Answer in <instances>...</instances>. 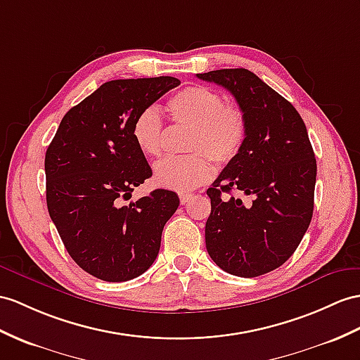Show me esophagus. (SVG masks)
Masks as SVG:
<instances>
[{
	"label": "esophagus",
	"mask_w": 360,
	"mask_h": 360,
	"mask_svg": "<svg viewBox=\"0 0 360 360\" xmlns=\"http://www.w3.org/2000/svg\"><path fill=\"white\" fill-rule=\"evenodd\" d=\"M179 197H180V203H181V205H188L189 201L192 200V195H191V194H180Z\"/></svg>",
	"instance_id": "34e87169"
}]
</instances>
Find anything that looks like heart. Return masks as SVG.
I'll list each match as a JSON object with an SVG mask.
<instances>
[{"instance_id": "obj_1", "label": "heart", "mask_w": 360, "mask_h": 360, "mask_svg": "<svg viewBox=\"0 0 360 360\" xmlns=\"http://www.w3.org/2000/svg\"><path fill=\"white\" fill-rule=\"evenodd\" d=\"M175 122L192 127L189 155L165 157L154 166V181L166 189L186 192L206 183L212 175V161L232 162L248 137V117L236 105H227L223 94L203 85L186 86L168 102ZM140 153L155 157L162 153L163 120L157 107L140 111L131 128Z\"/></svg>"}]
</instances>
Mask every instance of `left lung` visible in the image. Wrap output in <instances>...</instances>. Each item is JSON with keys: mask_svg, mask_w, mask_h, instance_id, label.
<instances>
[{"mask_svg": "<svg viewBox=\"0 0 360 360\" xmlns=\"http://www.w3.org/2000/svg\"><path fill=\"white\" fill-rule=\"evenodd\" d=\"M197 77L231 91L248 117L241 151L207 189V253L231 275L269 274L293 255L311 221L316 159L305 124L290 102L246 68Z\"/></svg>", "mask_w": 360, "mask_h": 360, "instance_id": "8db88e82", "label": "left lung"}]
</instances>
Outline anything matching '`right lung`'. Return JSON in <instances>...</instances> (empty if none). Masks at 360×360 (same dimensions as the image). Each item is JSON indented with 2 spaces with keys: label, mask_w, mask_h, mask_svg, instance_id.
<instances>
[{
  "label": "right lung",
  "mask_w": 360,
  "mask_h": 360,
  "mask_svg": "<svg viewBox=\"0 0 360 360\" xmlns=\"http://www.w3.org/2000/svg\"><path fill=\"white\" fill-rule=\"evenodd\" d=\"M177 85L171 76L105 82L67 111L47 148L51 221L76 264L102 281H129L150 269L179 207V195L166 189L124 205L153 175L133 122Z\"/></svg>",
  "instance_id": "right-lung-1"
}]
</instances>
